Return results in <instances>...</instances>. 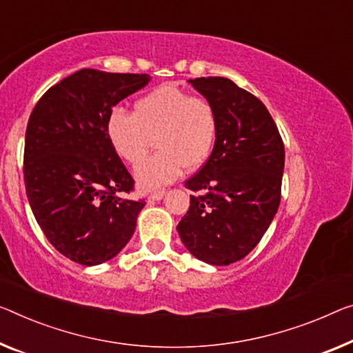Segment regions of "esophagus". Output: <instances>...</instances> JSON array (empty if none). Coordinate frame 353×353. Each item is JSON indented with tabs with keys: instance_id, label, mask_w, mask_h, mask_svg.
<instances>
[{
	"instance_id": "esophagus-1",
	"label": "esophagus",
	"mask_w": 353,
	"mask_h": 353,
	"mask_svg": "<svg viewBox=\"0 0 353 353\" xmlns=\"http://www.w3.org/2000/svg\"><path fill=\"white\" fill-rule=\"evenodd\" d=\"M164 194H165L164 189H159V191H154V192H151L148 199H150V200H161L162 197H164Z\"/></svg>"
}]
</instances>
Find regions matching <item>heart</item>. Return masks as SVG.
I'll use <instances>...</instances> for the list:
<instances>
[{"label":"heart","instance_id":"heart-1","mask_svg":"<svg viewBox=\"0 0 353 353\" xmlns=\"http://www.w3.org/2000/svg\"><path fill=\"white\" fill-rule=\"evenodd\" d=\"M218 131L213 102L175 85L151 90L135 102L134 113L113 108L107 120L108 139L129 164H139L159 142V153L135 170L146 189L175 181L183 169H200L213 153Z\"/></svg>","mask_w":353,"mask_h":353}]
</instances>
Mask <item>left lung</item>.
<instances>
[{
    "label": "left lung",
    "instance_id": "obj_1",
    "mask_svg": "<svg viewBox=\"0 0 353 353\" xmlns=\"http://www.w3.org/2000/svg\"><path fill=\"white\" fill-rule=\"evenodd\" d=\"M213 102L219 131L213 153L184 183L197 195L176 230L210 265L246 257L262 240L281 202L284 142L263 102L224 77L189 80Z\"/></svg>",
    "mask_w": 353,
    "mask_h": 353
}]
</instances>
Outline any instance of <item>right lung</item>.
Segmentation results:
<instances>
[{
  "label": "right lung",
  "instance_id": "add662e5",
  "mask_svg": "<svg viewBox=\"0 0 353 353\" xmlns=\"http://www.w3.org/2000/svg\"><path fill=\"white\" fill-rule=\"evenodd\" d=\"M148 74L80 69L48 88L25 135L30 207L52 246L80 265H99L128 245L145 200L128 199L134 178L108 139L107 120Z\"/></svg>",
  "mask_w": 353,
  "mask_h": 353
}]
</instances>
